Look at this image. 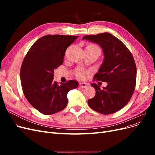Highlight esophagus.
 I'll return each mask as SVG.
<instances>
[{
  "instance_id": "1",
  "label": "esophagus",
  "mask_w": 155,
  "mask_h": 155,
  "mask_svg": "<svg viewBox=\"0 0 155 155\" xmlns=\"http://www.w3.org/2000/svg\"><path fill=\"white\" fill-rule=\"evenodd\" d=\"M79 87L83 88H86L87 87V84L86 83H79Z\"/></svg>"
}]
</instances>
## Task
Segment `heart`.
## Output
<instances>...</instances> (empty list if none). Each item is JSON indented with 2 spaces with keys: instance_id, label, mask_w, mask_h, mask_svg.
<instances>
[{
  "instance_id": "obj_1",
  "label": "heart",
  "mask_w": 155,
  "mask_h": 155,
  "mask_svg": "<svg viewBox=\"0 0 155 155\" xmlns=\"http://www.w3.org/2000/svg\"><path fill=\"white\" fill-rule=\"evenodd\" d=\"M87 47L91 48H99L97 46H96L95 45H93V44L88 45ZM76 76L78 78H82L83 77V73L82 71H81V70H77V71L76 72Z\"/></svg>"
}]
</instances>
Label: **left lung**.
<instances>
[{
	"label": "left lung",
	"mask_w": 155,
	"mask_h": 155,
	"mask_svg": "<svg viewBox=\"0 0 155 155\" xmlns=\"http://www.w3.org/2000/svg\"><path fill=\"white\" fill-rule=\"evenodd\" d=\"M83 39L102 48L104 60L94 79L108 84L103 89L96 83L91 84L96 95L88 100V105L99 113L113 114L128 104L134 91L137 67L133 56L122 42L109 33L85 35Z\"/></svg>",
	"instance_id": "left-lung-1"
}]
</instances>
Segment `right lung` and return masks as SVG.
I'll return each instance as SVG.
<instances>
[{
    "label": "right lung",
    "mask_w": 155,
    "mask_h": 155,
    "mask_svg": "<svg viewBox=\"0 0 155 155\" xmlns=\"http://www.w3.org/2000/svg\"><path fill=\"white\" fill-rule=\"evenodd\" d=\"M78 36L47 35L33 45L23 60L21 82L30 104L41 113L50 115L63 110L68 104L67 95L78 87L76 80L61 83L53 80L54 70L63 63L65 51Z\"/></svg>",
    "instance_id": "right-lung-1"
}]
</instances>
